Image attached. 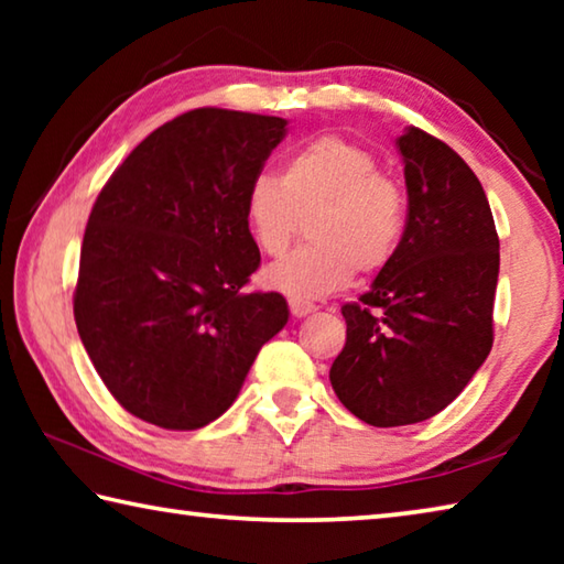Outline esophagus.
<instances>
[{
  "mask_svg": "<svg viewBox=\"0 0 564 564\" xmlns=\"http://www.w3.org/2000/svg\"><path fill=\"white\" fill-rule=\"evenodd\" d=\"M289 305H291L293 318H305V316H308V313L316 311V305L308 303V301H301V299H291Z\"/></svg>",
  "mask_w": 564,
  "mask_h": 564,
  "instance_id": "1",
  "label": "esophagus"
}]
</instances>
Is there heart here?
<instances>
[{
	"label": "heart",
	"mask_w": 564,
	"mask_h": 564,
	"mask_svg": "<svg viewBox=\"0 0 564 564\" xmlns=\"http://www.w3.org/2000/svg\"><path fill=\"white\" fill-rule=\"evenodd\" d=\"M246 226L265 256L289 251L303 218L308 243L263 273L291 299H321L352 273H378L395 259L408 226V196L366 147L338 133L305 141L285 156L281 181L259 176L246 191Z\"/></svg>",
	"instance_id": "obj_1"
}]
</instances>
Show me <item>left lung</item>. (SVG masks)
Wrapping results in <instances>:
<instances>
[{
	"instance_id": "8db88e82",
	"label": "left lung",
	"mask_w": 564,
	"mask_h": 564,
	"mask_svg": "<svg viewBox=\"0 0 564 564\" xmlns=\"http://www.w3.org/2000/svg\"><path fill=\"white\" fill-rule=\"evenodd\" d=\"M408 226L395 259L340 308L346 346L330 366L343 405L376 427L441 413L492 348L500 241L473 169L423 129L398 141Z\"/></svg>"
}]
</instances>
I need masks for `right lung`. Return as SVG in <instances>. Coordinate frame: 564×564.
<instances>
[{
	"instance_id": "right-lung-1",
	"label": "right lung",
	"mask_w": 564,
	"mask_h": 564,
	"mask_svg": "<svg viewBox=\"0 0 564 564\" xmlns=\"http://www.w3.org/2000/svg\"><path fill=\"white\" fill-rule=\"evenodd\" d=\"M285 119L194 109L151 131L104 184L84 231L74 321L123 410L166 431L224 415L289 323L248 293L261 251L243 202Z\"/></svg>"
}]
</instances>
